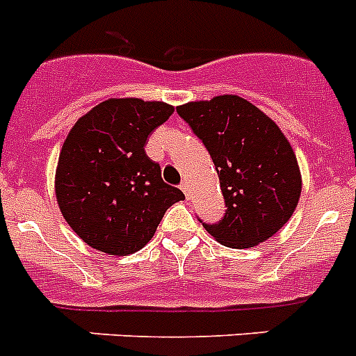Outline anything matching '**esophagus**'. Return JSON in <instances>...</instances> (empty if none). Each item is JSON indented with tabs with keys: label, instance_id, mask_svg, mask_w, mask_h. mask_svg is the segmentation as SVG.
<instances>
[{
	"label": "esophagus",
	"instance_id": "1",
	"mask_svg": "<svg viewBox=\"0 0 356 356\" xmlns=\"http://www.w3.org/2000/svg\"><path fill=\"white\" fill-rule=\"evenodd\" d=\"M181 190H182V193H184V195L190 197V182L182 181L181 182Z\"/></svg>",
	"mask_w": 356,
	"mask_h": 356
}]
</instances>
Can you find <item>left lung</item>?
I'll return each mask as SVG.
<instances>
[{
    "label": "left lung",
    "instance_id": "left-lung-1",
    "mask_svg": "<svg viewBox=\"0 0 356 356\" xmlns=\"http://www.w3.org/2000/svg\"><path fill=\"white\" fill-rule=\"evenodd\" d=\"M177 113L208 148L215 163L224 218L202 224L222 245L249 249L290 220L301 197V170L274 120L236 95L188 102Z\"/></svg>",
    "mask_w": 356,
    "mask_h": 356
}]
</instances>
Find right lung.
I'll return each instance as SVG.
<instances>
[{
    "mask_svg": "<svg viewBox=\"0 0 356 356\" xmlns=\"http://www.w3.org/2000/svg\"><path fill=\"white\" fill-rule=\"evenodd\" d=\"M174 113L165 102L109 98L71 127L55 170V195L70 227L113 256L140 251L172 204L184 199L145 152Z\"/></svg>",
    "mask_w": 356,
    "mask_h": 356,
    "instance_id": "add662e5",
    "label": "right lung"
}]
</instances>
